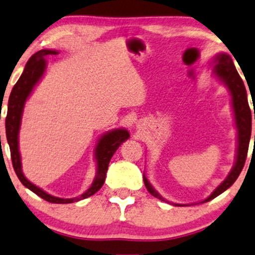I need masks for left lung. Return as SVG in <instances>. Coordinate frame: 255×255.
I'll list each match as a JSON object with an SVG mask.
<instances>
[{"label":"left lung","instance_id":"8db88e82","mask_svg":"<svg viewBox=\"0 0 255 255\" xmlns=\"http://www.w3.org/2000/svg\"><path fill=\"white\" fill-rule=\"evenodd\" d=\"M213 75L219 81L226 85L231 94V103H232V109L234 114V121H236V128L238 131V147H237V156L236 163H234L232 170L229 173L223 183L218 186L212 193L208 196L206 199L201 201V203H207V201L212 200L221 194L227 188L233 185L237 178L239 177L240 172L243 171V167L246 160L247 152H249V145L251 139V132H252V112H251L249 99H247V92L245 88L244 82L238 74L236 67H234L232 58L230 55L220 52L214 56L213 58ZM254 120H255V112H254ZM255 140V135H254ZM144 184L146 186L147 191L152 196L158 198V199L166 201L159 193L154 190L153 186L148 183L147 178L143 174ZM168 203V201H167ZM176 206H184L183 204H174Z\"/></svg>","mask_w":255,"mask_h":255}]
</instances>
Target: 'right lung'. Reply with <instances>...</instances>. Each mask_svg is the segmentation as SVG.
<instances>
[{
	"instance_id": "obj_1",
	"label": "right lung",
	"mask_w": 255,
	"mask_h": 255,
	"mask_svg": "<svg viewBox=\"0 0 255 255\" xmlns=\"http://www.w3.org/2000/svg\"><path fill=\"white\" fill-rule=\"evenodd\" d=\"M58 51L50 50V49H43L34 54L26 63L24 70L21 77L18 78L17 83L12 88L11 94L9 96L8 101V111H6L5 117V134L6 140H8L9 147H10L11 161L14 170L17 174L18 179L21 183L24 185L26 188L32 191V192L37 194L38 197L43 198L44 200L49 201L52 204H70L76 203L85 198L92 196L97 191L103 186L105 176H107V171L109 167L112 156L117 148L121 146V144L128 139L130 133L125 128H115V130L109 131L104 133L98 139V143L95 148V159L97 163V172H96V177L92 181L91 186L81 196L76 198H70V199H64V198L54 197L43 191L30 183L26 179L22 171V163H21V154H19L18 148V133L19 128H21V121L23 115V109H24L25 102L29 96L31 95L32 90L36 87V84L41 81V78L47 70V61L45 57L49 56L57 55Z\"/></svg>"
}]
</instances>
